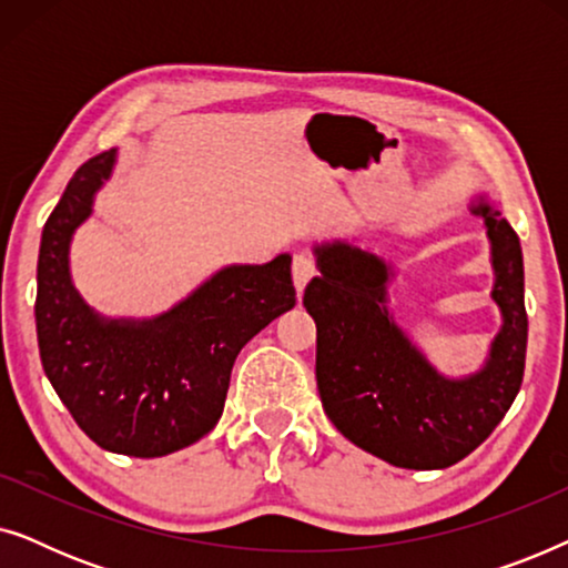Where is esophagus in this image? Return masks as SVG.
<instances>
[{"label":"esophagus","instance_id":"34e87169","mask_svg":"<svg viewBox=\"0 0 568 568\" xmlns=\"http://www.w3.org/2000/svg\"><path fill=\"white\" fill-rule=\"evenodd\" d=\"M317 274V266H315V258L307 253H297L292 261V276H294V286H297V292L302 294L305 292V286L310 278Z\"/></svg>","mask_w":568,"mask_h":568}]
</instances>
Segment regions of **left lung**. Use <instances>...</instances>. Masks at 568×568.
<instances>
[{
  "label": "left lung",
  "instance_id": "left-lung-1",
  "mask_svg": "<svg viewBox=\"0 0 568 568\" xmlns=\"http://www.w3.org/2000/svg\"><path fill=\"white\" fill-rule=\"evenodd\" d=\"M504 325L486 367L465 379L442 377L385 310L387 266L377 255L336 243L315 247L321 276L302 305L317 325L315 377L325 414L356 447L410 470L449 468L496 429L525 375L527 313L523 247L511 224L478 201Z\"/></svg>",
  "mask_w": 568,
  "mask_h": 568
}]
</instances>
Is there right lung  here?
I'll return each instance as SVG.
<instances>
[{"instance_id":"add662e5","label":"right lung","mask_w":568,"mask_h":568,"mask_svg":"<svg viewBox=\"0 0 568 568\" xmlns=\"http://www.w3.org/2000/svg\"><path fill=\"white\" fill-rule=\"evenodd\" d=\"M115 152L77 168L43 224L36 331L45 377L98 447L162 457L220 422L230 372L255 333L294 307L292 258L230 266L170 313L144 323L103 321L69 278V240L92 212Z\"/></svg>"}]
</instances>
